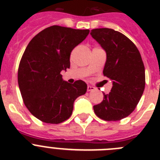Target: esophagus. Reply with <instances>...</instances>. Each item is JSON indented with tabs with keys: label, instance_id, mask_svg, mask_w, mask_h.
Returning <instances> with one entry per match:
<instances>
[{
	"label": "esophagus",
	"instance_id": "34e87169",
	"mask_svg": "<svg viewBox=\"0 0 160 160\" xmlns=\"http://www.w3.org/2000/svg\"><path fill=\"white\" fill-rule=\"evenodd\" d=\"M87 89H88V92H90V91H93V90H94V89H95V88L93 87V86L88 85V86Z\"/></svg>",
	"mask_w": 160,
	"mask_h": 160
}]
</instances>
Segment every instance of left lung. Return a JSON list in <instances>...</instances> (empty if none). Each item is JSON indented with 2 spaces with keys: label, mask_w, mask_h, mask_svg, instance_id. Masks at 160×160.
<instances>
[{
  "label": "left lung",
  "mask_w": 160,
  "mask_h": 160,
  "mask_svg": "<svg viewBox=\"0 0 160 160\" xmlns=\"http://www.w3.org/2000/svg\"><path fill=\"white\" fill-rule=\"evenodd\" d=\"M103 50L107 60L103 73L112 80L109 94L93 106L96 116L116 121L135 110L145 88V69L136 46L126 36L112 28H96L90 32Z\"/></svg>",
  "instance_id": "1"
}]
</instances>
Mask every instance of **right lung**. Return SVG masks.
<instances>
[{
  "instance_id": "right-lung-1",
  "label": "right lung",
  "mask_w": 160,
  "mask_h": 160,
  "mask_svg": "<svg viewBox=\"0 0 160 160\" xmlns=\"http://www.w3.org/2000/svg\"><path fill=\"white\" fill-rule=\"evenodd\" d=\"M89 33L53 25L39 32L25 48L18 68V84L27 108L47 123H62L71 116L75 100L85 94L83 80L69 83L61 71L70 68V54Z\"/></svg>"
}]
</instances>
